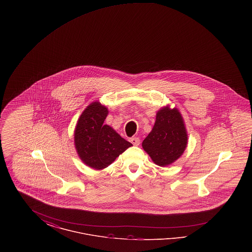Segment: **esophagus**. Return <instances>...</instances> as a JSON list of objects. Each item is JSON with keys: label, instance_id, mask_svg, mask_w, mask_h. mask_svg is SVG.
<instances>
[{"label": "esophagus", "instance_id": "34e87169", "mask_svg": "<svg viewBox=\"0 0 252 252\" xmlns=\"http://www.w3.org/2000/svg\"><path fill=\"white\" fill-rule=\"evenodd\" d=\"M129 142L134 145H139L140 144V139L138 137H133L129 139Z\"/></svg>", "mask_w": 252, "mask_h": 252}]
</instances>
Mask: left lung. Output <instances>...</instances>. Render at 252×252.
I'll list each match as a JSON object with an SVG mask.
<instances>
[{
  "mask_svg": "<svg viewBox=\"0 0 252 252\" xmlns=\"http://www.w3.org/2000/svg\"><path fill=\"white\" fill-rule=\"evenodd\" d=\"M188 144V134L182 115L177 108H160L152 130L142 144L157 165L164 167L179 159Z\"/></svg>",
  "mask_w": 252,
  "mask_h": 252,
  "instance_id": "1",
  "label": "left lung"
}]
</instances>
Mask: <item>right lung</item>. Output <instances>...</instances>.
<instances>
[{"label": "right lung", "instance_id": "obj_1", "mask_svg": "<svg viewBox=\"0 0 252 252\" xmlns=\"http://www.w3.org/2000/svg\"><path fill=\"white\" fill-rule=\"evenodd\" d=\"M108 109L99 101L90 104L74 129V147L89 167L102 170L110 165L132 144L122 138L108 125H104Z\"/></svg>", "mask_w": 252, "mask_h": 252}]
</instances>
